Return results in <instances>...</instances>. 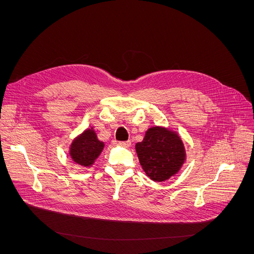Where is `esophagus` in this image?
Masks as SVG:
<instances>
[{"label": "esophagus", "instance_id": "1", "mask_svg": "<svg viewBox=\"0 0 254 254\" xmlns=\"http://www.w3.org/2000/svg\"><path fill=\"white\" fill-rule=\"evenodd\" d=\"M130 144H131L130 141H124V142H119V143H118V145L123 146V147H129Z\"/></svg>", "mask_w": 254, "mask_h": 254}]
</instances>
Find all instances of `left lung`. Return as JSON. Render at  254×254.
Segmentation results:
<instances>
[{
	"label": "left lung",
	"instance_id": "1",
	"mask_svg": "<svg viewBox=\"0 0 254 254\" xmlns=\"http://www.w3.org/2000/svg\"><path fill=\"white\" fill-rule=\"evenodd\" d=\"M140 165L151 180L162 182L179 172L185 162V148L176 131L152 127L145 132L142 142L136 144Z\"/></svg>",
	"mask_w": 254,
	"mask_h": 254
}]
</instances>
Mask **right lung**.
Listing matches in <instances>:
<instances>
[{"instance_id":"right-lung-1","label":"right lung","mask_w":254,"mask_h":254,"mask_svg":"<svg viewBox=\"0 0 254 254\" xmlns=\"http://www.w3.org/2000/svg\"><path fill=\"white\" fill-rule=\"evenodd\" d=\"M104 146V143L98 139L96 131L91 127L85 129L81 135L73 140L69 154L76 164L90 167L103 151Z\"/></svg>"}]
</instances>
